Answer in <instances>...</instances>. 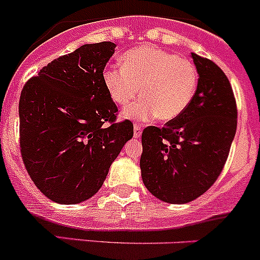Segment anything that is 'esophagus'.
<instances>
[{"label": "esophagus", "mask_w": 260, "mask_h": 260, "mask_svg": "<svg viewBox=\"0 0 260 260\" xmlns=\"http://www.w3.org/2000/svg\"><path fill=\"white\" fill-rule=\"evenodd\" d=\"M142 135V126L135 123L134 125V138H139Z\"/></svg>", "instance_id": "34e87169"}]
</instances>
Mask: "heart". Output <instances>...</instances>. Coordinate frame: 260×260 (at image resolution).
<instances>
[{
  "label": "heart",
  "mask_w": 260,
  "mask_h": 260,
  "mask_svg": "<svg viewBox=\"0 0 260 260\" xmlns=\"http://www.w3.org/2000/svg\"><path fill=\"white\" fill-rule=\"evenodd\" d=\"M103 80L116 104L126 107L139 92V101L125 111L133 120L171 121L179 117L192 102L197 72L187 59L159 47H135L122 56V68L104 71Z\"/></svg>",
  "instance_id": "heart-1"
}]
</instances>
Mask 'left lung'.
Instances as JSON below:
<instances>
[{
  "instance_id": "8db88e82",
  "label": "left lung",
  "mask_w": 260,
  "mask_h": 260,
  "mask_svg": "<svg viewBox=\"0 0 260 260\" xmlns=\"http://www.w3.org/2000/svg\"><path fill=\"white\" fill-rule=\"evenodd\" d=\"M199 83L188 108L164 127L143 130L142 179L161 201L187 204L222 173L237 127L232 87L214 61L190 54Z\"/></svg>"
}]
</instances>
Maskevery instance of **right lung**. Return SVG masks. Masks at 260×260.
<instances>
[{
  "instance_id": "add662e5",
  "label": "right lung",
  "mask_w": 260,
  "mask_h": 260,
  "mask_svg": "<svg viewBox=\"0 0 260 260\" xmlns=\"http://www.w3.org/2000/svg\"><path fill=\"white\" fill-rule=\"evenodd\" d=\"M113 42L86 44L52 60L27 81L19 101L23 162L37 188L58 204L94 196L134 134L116 122L117 107L103 80Z\"/></svg>"
}]
</instances>
